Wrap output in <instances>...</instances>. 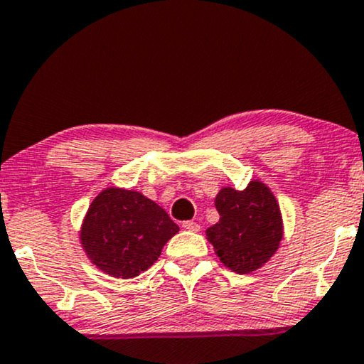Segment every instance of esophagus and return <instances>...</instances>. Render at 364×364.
<instances>
[{"label":"esophagus","instance_id":"obj_1","mask_svg":"<svg viewBox=\"0 0 364 364\" xmlns=\"http://www.w3.org/2000/svg\"><path fill=\"white\" fill-rule=\"evenodd\" d=\"M183 228L190 230V232H200V225L196 222H183Z\"/></svg>","mask_w":364,"mask_h":364}]
</instances>
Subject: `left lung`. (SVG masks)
<instances>
[{"label": "left lung", "mask_w": 364, "mask_h": 364, "mask_svg": "<svg viewBox=\"0 0 364 364\" xmlns=\"http://www.w3.org/2000/svg\"><path fill=\"white\" fill-rule=\"evenodd\" d=\"M218 223L206 230L220 262L237 274L260 269L282 240V215L274 193L264 183H248L245 190L225 186L215 198Z\"/></svg>", "instance_id": "left-lung-1"}]
</instances>
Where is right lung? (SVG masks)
Segmentation results:
<instances>
[{
    "label": "right lung",
    "mask_w": 364,
    "mask_h": 364,
    "mask_svg": "<svg viewBox=\"0 0 364 364\" xmlns=\"http://www.w3.org/2000/svg\"><path fill=\"white\" fill-rule=\"evenodd\" d=\"M179 227L139 191L105 188L94 198L80 228L92 264L110 277L132 279L158 260Z\"/></svg>",
    "instance_id": "1"
}]
</instances>
